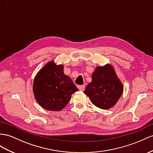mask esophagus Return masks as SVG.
<instances>
[{
  "label": "esophagus",
  "mask_w": 153,
  "mask_h": 153,
  "mask_svg": "<svg viewBox=\"0 0 153 153\" xmlns=\"http://www.w3.org/2000/svg\"><path fill=\"white\" fill-rule=\"evenodd\" d=\"M77 88H78V89L79 90V91H84V89H85V85H78Z\"/></svg>",
  "instance_id": "obj_1"
}]
</instances>
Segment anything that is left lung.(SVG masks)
I'll return each mask as SVG.
<instances>
[{"mask_svg":"<svg viewBox=\"0 0 153 153\" xmlns=\"http://www.w3.org/2000/svg\"><path fill=\"white\" fill-rule=\"evenodd\" d=\"M123 91V85L111 65L98 66L93 72L92 82L84 91L95 106L102 109L112 107Z\"/></svg>","mask_w":153,"mask_h":153,"instance_id":"1","label":"left lung"}]
</instances>
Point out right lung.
<instances>
[{
	"label": "right lung",
	"instance_id": "obj_1",
	"mask_svg": "<svg viewBox=\"0 0 153 153\" xmlns=\"http://www.w3.org/2000/svg\"><path fill=\"white\" fill-rule=\"evenodd\" d=\"M33 90L39 104L48 111H59L66 107L72 94L79 90L63 72V66L46 64L34 79Z\"/></svg>",
	"mask_w": 153,
	"mask_h": 153
}]
</instances>
